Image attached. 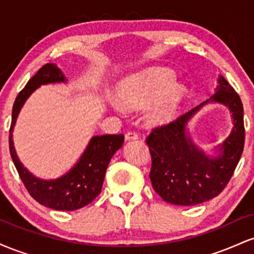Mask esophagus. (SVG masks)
<instances>
[{"mask_svg": "<svg viewBox=\"0 0 254 254\" xmlns=\"http://www.w3.org/2000/svg\"><path fill=\"white\" fill-rule=\"evenodd\" d=\"M137 138H138V135H137L135 131H127V132L125 133V139H127V141H131V139Z\"/></svg>", "mask_w": 254, "mask_h": 254, "instance_id": "1", "label": "esophagus"}]
</instances>
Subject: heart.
Here are the masks:
<instances>
[{"label":"heart","instance_id":"1","mask_svg":"<svg viewBox=\"0 0 254 254\" xmlns=\"http://www.w3.org/2000/svg\"><path fill=\"white\" fill-rule=\"evenodd\" d=\"M119 103L125 109L138 110L153 104L147 111L151 125H167L179 116L189 89L177 82L176 72L167 68H150L125 77L117 87Z\"/></svg>","mask_w":254,"mask_h":254}]
</instances>
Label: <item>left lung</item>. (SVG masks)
I'll return each instance as SVG.
<instances>
[{"mask_svg": "<svg viewBox=\"0 0 254 254\" xmlns=\"http://www.w3.org/2000/svg\"><path fill=\"white\" fill-rule=\"evenodd\" d=\"M215 94L168 125L156 127L148 136L151 155L150 182L165 202L176 205H197L216 197L228 184L239 164L245 143L244 107L241 99L222 75ZM209 102L222 103L232 113L233 129L206 156L191 141L187 127L190 119Z\"/></svg>", "mask_w": 254, "mask_h": 254, "instance_id": "obj_1", "label": "left lung"}]
</instances>
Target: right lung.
Listing matches in <instances>:
<instances>
[{"mask_svg":"<svg viewBox=\"0 0 254 254\" xmlns=\"http://www.w3.org/2000/svg\"><path fill=\"white\" fill-rule=\"evenodd\" d=\"M66 77L54 63H48L38 70L19 93L11 112L9 130L10 156L17 173L30 194L38 203L55 210L71 211L92 203L101 192L105 173L113 154L124 143V135L93 136L86 149L72 167L56 179L44 180L24 167L16 155L13 142V130L17 116L30 95L42 84L65 83Z\"/></svg>","mask_w":254,"mask_h":254,"instance_id":"obj_1","label":"right lung"}]
</instances>
